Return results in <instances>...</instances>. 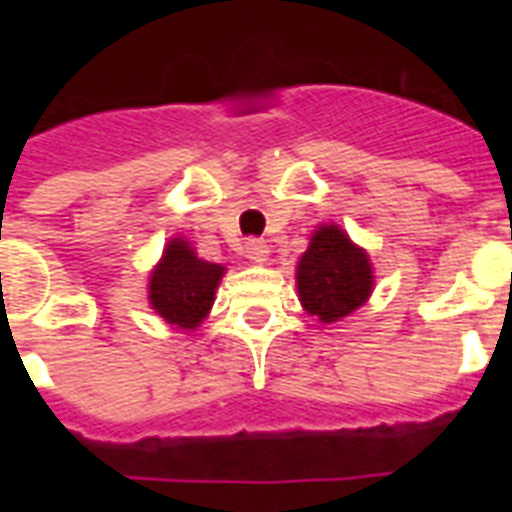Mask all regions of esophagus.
<instances>
[{"label":"esophagus","instance_id":"esophagus-1","mask_svg":"<svg viewBox=\"0 0 512 512\" xmlns=\"http://www.w3.org/2000/svg\"><path fill=\"white\" fill-rule=\"evenodd\" d=\"M244 252L252 263H265L268 260V244L263 239H247L244 241Z\"/></svg>","mask_w":512,"mask_h":512}]
</instances>
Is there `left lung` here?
<instances>
[{"instance_id": "left-lung-1", "label": "left lung", "mask_w": 512, "mask_h": 512, "mask_svg": "<svg viewBox=\"0 0 512 512\" xmlns=\"http://www.w3.org/2000/svg\"><path fill=\"white\" fill-rule=\"evenodd\" d=\"M300 303L311 316L332 324L366 303L372 292V265L337 225H321L297 265Z\"/></svg>"}]
</instances>
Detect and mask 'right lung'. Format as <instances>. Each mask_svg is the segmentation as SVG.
I'll list each match as a JSON object with an SVG mask.
<instances>
[{
  "label": "right lung",
  "mask_w": 512,
  "mask_h": 512,
  "mask_svg": "<svg viewBox=\"0 0 512 512\" xmlns=\"http://www.w3.org/2000/svg\"><path fill=\"white\" fill-rule=\"evenodd\" d=\"M225 268L193 255L188 241L175 239L164 249L162 263L156 265L148 281V297L154 311L175 327H199L212 308L215 289Z\"/></svg>",
  "instance_id": "right-lung-1"
}]
</instances>
